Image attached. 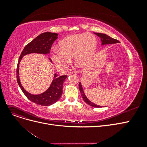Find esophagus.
<instances>
[{
  "label": "esophagus",
  "instance_id": "1",
  "mask_svg": "<svg viewBox=\"0 0 147 147\" xmlns=\"http://www.w3.org/2000/svg\"><path fill=\"white\" fill-rule=\"evenodd\" d=\"M76 72H74V71H69V73H68V75H76Z\"/></svg>",
  "mask_w": 147,
  "mask_h": 147
}]
</instances>
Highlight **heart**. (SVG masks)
<instances>
[{"label":"heart","instance_id":"heart-1","mask_svg":"<svg viewBox=\"0 0 147 147\" xmlns=\"http://www.w3.org/2000/svg\"><path fill=\"white\" fill-rule=\"evenodd\" d=\"M97 49V40L94 35L80 34L70 35L60 41L58 51L55 50L52 60L57 68L65 69L72 58L80 67H86Z\"/></svg>","mask_w":147,"mask_h":147}]
</instances>
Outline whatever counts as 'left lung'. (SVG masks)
<instances>
[{"mask_svg": "<svg viewBox=\"0 0 147 147\" xmlns=\"http://www.w3.org/2000/svg\"><path fill=\"white\" fill-rule=\"evenodd\" d=\"M96 35H97V36L101 38V41H102V45H106V44H113V43H119V42L117 39L113 38L112 37H110L109 35L104 34H101V33H94ZM79 89H80V91L81 92L82 97H83V100L86 102V104L88 105H90L91 107H102L100 105H97L94 103H92V102H91L90 100H89L86 96H85L83 90V88L82 86L81 83H79Z\"/></svg>", "mask_w": 147, "mask_h": 147, "instance_id": "obj_1", "label": "left lung"}]
</instances>
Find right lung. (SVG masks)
Returning a JSON list of instances; mask_svg holds the SVG:
<instances>
[{"label": "right lung", "instance_id": "right-lung-1", "mask_svg": "<svg viewBox=\"0 0 147 147\" xmlns=\"http://www.w3.org/2000/svg\"><path fill=\"white\" fill-rule=\"evenodd\" d=\"M58 34L52 32H44L40 34L38 36L34 38L32 41L29 43L24 48L23 51L20 56L16 69V79L17 82L22 91L27 98L34 103L42 105L48 106L55 104L58 100L63 94V83L67 75H62L59 77L57 74H55L52 83L48 90L38 95L31 94L26 91L22 86L19 78V65L20 63L24 56L30 53H40V54H48L50 52L51 46L57 38ZM51 61V60L50 59Z\"/></svg>", "mask_w": 147, "mask_h": 147}]
</instances>
